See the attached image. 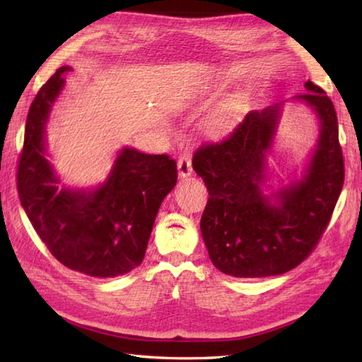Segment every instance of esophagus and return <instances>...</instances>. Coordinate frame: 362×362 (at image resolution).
<instances>
[{"label":"esophagus","instance_id":"obj_1","mask_svg":"<svg viewBox=\"0 0 362 362\" xmlns=\"http://www.w3.org/2000/svg\"><path fill=\"white\" fill-rule=\"evenodd\" d=\"M192 160L189 154H182V156L178 159V173L181 178H187V176L192 175Z\"/></svg>","mask_w":362,"mask_h":362}]
</instances>
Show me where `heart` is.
<instances>
[{
    "label": "heart",
    "instance_id": "heart-1",
    "mask_svg": "<svg viewBox=\"0 0 362 362\" xmlns=\"http://www.w3.org/2000/svg\"><path fill=\"white\" fill-rule=\"evenodd\" d=\"M223 117H225V110H223V109H222V110H217L216 115H214L212 122H214V123H220V122L223 120Z\"/></svg>",
    "mask_w": 362,
    "mask_h": 362
}]
</instances>
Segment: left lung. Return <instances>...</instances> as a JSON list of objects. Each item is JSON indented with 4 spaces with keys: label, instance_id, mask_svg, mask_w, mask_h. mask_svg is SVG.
<instances>
[{
    "label": "left lung",
    "instance_id": "obj_1",
    "mask_svg": "<svg viewBox=\"0 0 362 362\" xmlns=\"http://www.w3.org/2000/svg\"><path fill=\"white\" fill-rule=\"evenodd\" d=\"M293 101L311 107L319 140L303 180L270 197L262 186L284 101L252 110L230 134L202 145L192 165L209 190L202 234L212 264L235 278L281 275L313 253L344 186V156L333 101L311 81ZM275 197L274 204L271 198Z\"/></svg>",
    "mask_w": 362,
    "mask_h": 362
}]
</instances>
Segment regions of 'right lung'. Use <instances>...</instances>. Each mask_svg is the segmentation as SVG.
<instances>
[{
  "label": "right lung",
  "mask_w": 362,
  "mask_h": 362,
  "mask_svg": "<svg viewBox=\"0 0 362 362\" xmlns=\"http://www.w3.org/2000/svg\"><path fill=\"white\" fill-rule=\"evenodd\" d=\"M57 69L40 87L26 117L17 189L35 233L56 259L88 276L112 278L134 270L148 245L159 206L178 178L167 154L123 148L107 180L95 189H59L47 159L45 127L64 88Z\"/></svg>",
  "instance_id": "obj_1"
}]
</instances>
